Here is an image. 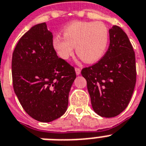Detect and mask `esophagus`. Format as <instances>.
<instances>
[{"label": "esophagus", "mask_w": 146, "mask_h": 146, "mask_svg": "<svg viewBox=\"0 0 146 146\" xmlns=\"http://www.w3.org/2000/svg\"><path fill=\"white\" fill-rule=\"evenodd\" d=\"M75 71H76V75H79V74L81 73V70L80 68H79V67H76Z\"/></svg>", "instance_id": "obj_1"}]
</instances>
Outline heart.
<instances>
[{
	"label": "heart",
	"instance_id": "obj_1",
	"mask_svg": "<svg viewBox=\"0 0 146 146\" xmlns=\"http://www.w3.org/2000/svg\"><path fill=\"white\" fill-rule=\"evenodd\" d=\"M109 40L108 27L101 21H76L64 29V36L56 35L52 46L60 58L67 60L76 46L77 55L88 63L102 57Z\"/></svg>",
	"mask_w": 146,
	"mask_h": 146
}]
</instances>
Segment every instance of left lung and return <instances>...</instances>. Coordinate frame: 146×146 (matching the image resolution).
Returning a JSON list of instances; mask_svg holds the SVG:
<instances>
[{"label": "left lung", "mask_w": 146, "mask_h": 146, "mask_svg": "<svg viewBox=\"0 0 146 146\" xmlns=\"http://www.w3.org/2000/svg\"><path fill=\"white\" fill-rule=\"evenodd\" d=\"M107 52L94 65L84 67L94 111L102 117H114L129 103L136 84L135 53L128 35L118 26L109 29Z\"/></svg>", "instance_id": "left-lung-1"}]
</instances>
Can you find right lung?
<instances>
[{
  "instance_id": "obj_1",
  "label": "right lung",
  "mask_w": 146,
  "mask_h": 146,
  "mask_svg": "<svg viewBox=\"0 0 146 146\" xmlns=\"http://www.w3.org/2000/svg\"><path fill=\"white\" fill-rule=\"evenodd\" d=\"M12 76L15 93L32 118L49 122L67 111L76 75L74 67L56 54L46 23L33 26L18 41Z\"/></svg>"
}]
</instances>
